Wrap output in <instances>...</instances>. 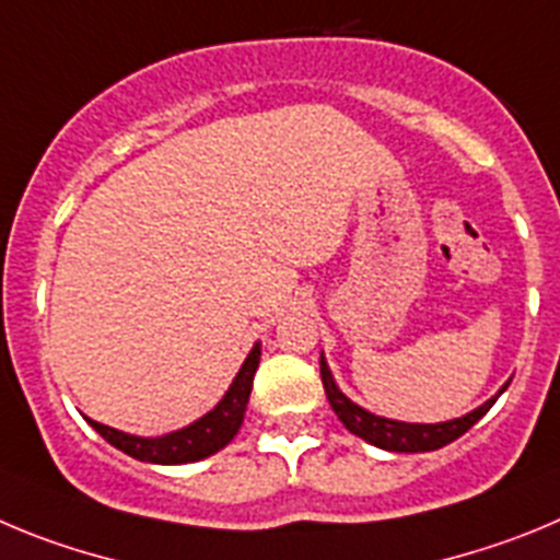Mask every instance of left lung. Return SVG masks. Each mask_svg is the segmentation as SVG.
<instances>
[{"instance_id":"obj_1","label":"left lung","mask_w":560,"mask_h":560,"mask_svg":"<svg viewBox=\"0 0 560 560\" xmlns=\"http://www.w3.org/2000/svg\"><path fill=\"white\" fill-rule=\"evenodd\" d=\"M320 380H324V390L326 399H329L331 410L337 412L346 430L354 432L357 438L362 441L374 443L380 450L387 452H432L441 450L446 443H452L455 438H460L463 432H468L471 427L491 410V405L500 399V393L505 390L502 387L493 399H488L486 405L477 407L475 412H468V416L455 418V421H443V424H405V421H387V418L374 416V412L362 410L357 407L354 401H349L337 390L335 380H331V371L324 360H320Z\"/></svg>"}]
</instances>
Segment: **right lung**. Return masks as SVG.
<instances>
[{"instance_id": "1", "label": "right lung", "mask_w": 560, "mask_h": 560, "mask_svg": "<svg viewBox=\"0 0 560 560\" xmlns=\"http://www.w3.org/2000/svg\"><path fill=\"white\" fill-rule=\"evenodd\" d=\"M259 342L250 349L248 360L243 362L236 380L231 382V387L225 390V396L220 399V405L211 412H206L200 421L189 424L186 430L170 432V435L161 438H136L125 435L119 430H110V427L97 424V421H89L110 446H117L125 455L136 457V460L144 463H164V466H175V463H192L203 460V457L214 455L231 443V438L240 432L243 427L245 407H248L250 387H254V374L259 368Z\"/></svg>"}]
</instances>
